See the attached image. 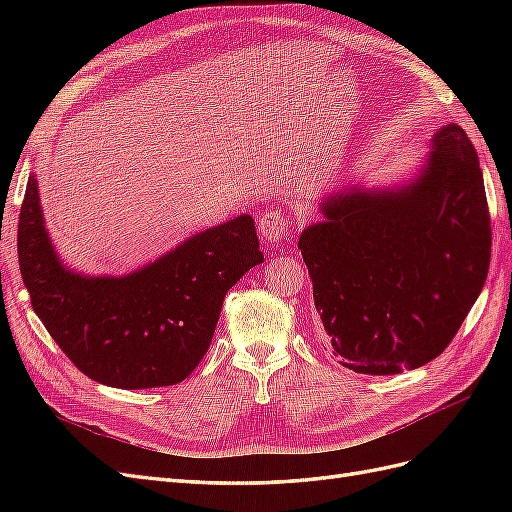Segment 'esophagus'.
<instances>
[{"label":"esophagus","instance_id":"34e87169","mask_svg":"<svg viewBox=\"0 0 512 512\" xmlns=\"http://www.w3.org/2000/svg\"><path fill=\"white\" fill-rule=\"evenodd\" d=\"M290 218L284 211H265L258 218V232L267 243H280L290 232Z\"/></svg>","mask_w":512,"mask_h":512}]
</instances>
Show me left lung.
I'll use <instances>...</instances> for the list:
<instances>
[{"instance_id":"8db88e82","label":"left lung","mask_w":512,"mask_h":512,"mask_svg":"<svg viewBox=\"0 0 512 512\" xmlns=\"http://www.w3.org/2000/svg\"><path fill=\"white\" fill-rule=\"evenodd\" d=\"M301 232L324 339L356 374L423 367L453 342L485 286L491 222L476 149L455 123L418 175L322 200Z\"/></svg>"}]
</instances>
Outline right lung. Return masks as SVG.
I'll use <instances>...</instances> for the list:
<instances>
[{
    "label": "right lung",
    "instance_id": "right-lung-1",
    "mask_svg": "<svg viewBox=\"0 0 512 512\" xmlns=\"http://www.w3.org/2000/svg\"><path fill=\"white\" fill-rule=\"evenodd\" d=\"M17 247L32 307L55 344L91 380L130 391L188 378L207 354L226 292L265 260L254 220L239 215L128 275L74 273L44 228L34 175Z\"/></svg>",
    "mask_w": 512,
    "mask_h": 512
}]
</instances>
